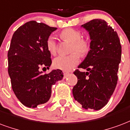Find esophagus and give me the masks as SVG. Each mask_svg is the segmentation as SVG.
I'll return each instance as SVG.
<instances>
[{"label":"esophagus","mask_w":130,"mask_h":130,"mask_svg":"<svg viewBox=\"0 0 130 130\" xmlns=\"http://www.w3.org/2000/svg\"><path fill=\"white\" fill-rule=\"evenodd\" d=\"M64 74V78H65L67 77L68 75H69V73L65 72V73H64V74Z\"/></svg>","instance_id":"34e87169"}]
</instances>
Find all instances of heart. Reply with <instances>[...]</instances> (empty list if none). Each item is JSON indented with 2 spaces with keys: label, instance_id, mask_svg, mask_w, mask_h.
Listing matches in <instances>:
<instances>
[{
  "label": "heart",
  "instance_id": "heart-1",
  "mask_svg": "<svg viewBox=\"0 0 130 130\" xmlns=\"http://www.w3.org/2000/svg\"><path fill=\"white\" fill-rule=\"evenodd\" d=\"M62 39L72 43L70 52H72L68 56H58L53 60L54 67L62 71H70L80 62V54L85 56L90 50V43L87 39L82 38V34L74 29L68 28L60 33ZM46 47L52 55H55L57 52L56 38L54 35H50L46 41ZM76 51V52H75ZM74 52L73 53V52Z\"/></svg>",
  "mask_w": 130,
  "mask_h": 130
}]
</instances>
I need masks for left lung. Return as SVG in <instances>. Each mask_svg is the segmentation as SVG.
Segmentation results:
<instances>
[{"instance_id": "8db88e82", "label": "left lung", "mask_w": 130, "mask_h": 130, "mask_svg": "<svg viewBox=\"0 0 130 130\" xmlns=\"http://www.w3.org/2000/svg\"><path fill=\"white\" fill-rule=\"evenodd\" d=\"M81 27L89 32L90 50L74 74L78 82L73 87L74 98L85 109H101L109 101L118 80L121 45L116 31L106 21L94 19Z\"/></svg>"}]
</instances>
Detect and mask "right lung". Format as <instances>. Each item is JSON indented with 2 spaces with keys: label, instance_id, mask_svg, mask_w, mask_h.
Returning <instances> with one entry per match:
<instances>
[{
  "label": "right lung",
  "instance_id": "obj_1",
  "mask_svg": "<svg viewBox=\"0 0 130 130\" xmlns=\"http://www.w3.org/2000/svg\"><path fill=\"white\" fill-rule=\"evenodd\" d=\"M56 27L31 21L17 29L8 51V73L17 99L28 107H36L50 99L52 86L63 78L60 70L49 74L39 71L50 67L51 54L46 41Z\"/></svg>",
  "mask_w": 130,
  "mask_h": 130
}]
</instances>
